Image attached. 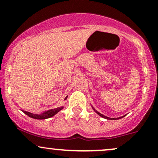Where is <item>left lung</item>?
I'll list each match as a JSON object with an SVG mask.
<instances>
[{"label": "left lung", "instance_id": "1", "mask_svg": "<svg viewBox=\"0 0 158 158\" xmlns=\"http://www.w3.org/2000/svg\"><path fill=\"white\" fill-rule=\"evenodd\" d=\"M92 108H93V110H94L95 112H96V113L98 114V115H100L101 117H102V118H105V119H107V120H118V119H120V118H123L125 116V115H123V116H121V117H119V118H110V117H107V116H105V115H104L103 114H102V113H98V112L97 111V110H96V109H95V108L93 107L92 106Z\"/></svg>", "mask_w": 158, "mask_h": 158}]
</instances>
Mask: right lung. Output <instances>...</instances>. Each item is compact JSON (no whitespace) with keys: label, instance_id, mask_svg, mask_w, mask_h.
Wrapping results in <instances>:
<instances>
[{"label":"right lung","instance_id":"1","mask_svg":"<svg viewBox=\"0 0 158 158\" xmlns=\"http://www.w3.org/2000/svg\"><path fill=\"white\" fill-rule=\"evenodd\" d=\"M68 96H66L64 100L67 99ZM64 108V107H60L57 108H55V109H52L50 110H48V111H45L44 113H39V114H34L31 113H29V112H26L24 111V110H22L23 113L27 115L28 116L32 118H35V119H46V118H49L54 116V115H56V113H59L61 110H62Z\"/></svg>","mask_w":158,"mask_h":158}]
</instances>
